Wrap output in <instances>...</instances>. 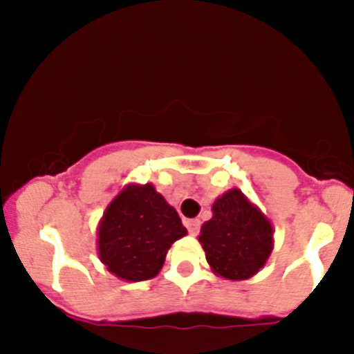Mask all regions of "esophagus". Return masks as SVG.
Here are the masks:
<instances>
[{
    "mask_svg": "<svg viewBox=\"0 0 354 354\" xmlns=\"http://www.w3.org/2000/svg\"><path fill=\"white\" fill-rule=\"evenodd\" d=\"M185 224H187V230H188V233H190V234H194V236H195V234L198 233V230H200V221L198 219H188Z\"/></svg>",
    "mask_w": 354,
    "mask_h": 354,
    "instance_id": "1",
    "label": "esophagus"
}]
</instances>
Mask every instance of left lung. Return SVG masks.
Masks as SVG:
<instances>
[{
  "label": "left lung",
  "mask_w": 354,
  "mask_h": 354,
  "mask_svg": "<svg viewBox=\"0 0 354 354\" xmlns=\"http://www.w3.org/2000/svg\"><path fill=\"white\" fill-rule=\"evenodd\" d=\"M207 263L216 276L245 281L267 263L274 250V227L266 214L238 188L212 203V217L198 236Z\"/></svg>",
  "instance_id": "1"
}]
</instances>
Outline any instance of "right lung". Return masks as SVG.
I'll return each mask as SVG.
<instances>
[{
    "mask_svg": "<svg viewBox=\"0 0 354 354\" xmlns=\"http://www.w3.org/2000/svg\"><path fill=\"white\" fill-rule=\"evenodd\" d=\"M187 234L180 216L152 183H128L106 207L97 226V255L128 283L156 277L167 250Z\"/></svg>",
    "mask_w": 354,
    "mask_h": 354,
    "instance_id": "right-lung-1",
    "label": "right lung"
}]
</instances>
